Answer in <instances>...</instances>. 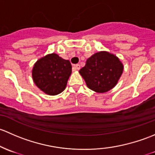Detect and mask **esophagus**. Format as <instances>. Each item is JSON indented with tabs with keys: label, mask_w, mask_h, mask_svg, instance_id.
Returning a JSON list of instances; mask_svg holds the SVG:
<instances>
[{
	"label": "esophagus",
	"mask_w": 155,
	"mask_h": 155,
	"mask_svg": "<svg viewBox=\"0 0 155 155\" xmlns=\"http://www.w3.org/2000/svg\"><path fill=\"white\" fill-rule=\"evenodd\" d=\"M81 68V66L79 64H76L74 66V70H79Z\"/></svg>",
	"instance_id": "obj_1"
}]
</instances>
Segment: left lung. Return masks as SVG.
Returning <instances> with one entry per match:
<instances>
[{
	"instance_id": "8db88e82",
	"label": "left lung",
	"mask_w": 155,
	"mask_h": 155,
	"mask_svg": "<svg viewBox=\"0 0 155 155\" xmlns=\"http://www.w3.org/2000/svg\"><path fill=\"white\" fill-rule=\"evenodd\" d=\"M123 71L118 57L106 51L96 53L87 60L79 71L87 87L97 92H106L117 84Z\"/></svg>"
}]
</instances>
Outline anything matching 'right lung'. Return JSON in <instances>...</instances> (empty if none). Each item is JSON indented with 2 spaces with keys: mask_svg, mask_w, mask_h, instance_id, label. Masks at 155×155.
I'll return each instance as SVG.
<instances>
[{
  "mask_svg": "<svg viewBox=\"0 0 155 155\" xmlns=\"http://www.w3.org/2000/svg\"><path fill=\"white\" fill-rule=\"evenodd\" d=\"M71 73V65L57 54L42 57L35 63L32 76L35 84L45 93L56 95L63 92Z\"/></svg>",
  "mask_w": 155,
  "mask_h": 155,
  "instance_id": "right-lung-1",
  "label": "right lung"
}]
</instances>
